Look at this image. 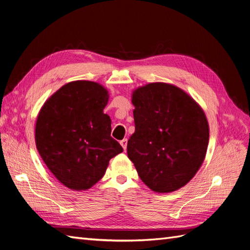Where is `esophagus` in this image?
<instances>
[{
  "label": "esophagus",
  "mask_w": 250,
  "mask_h": 250,
  "mask_svg": "<svg viewBox=\"0 0 250 250\" xmlns=\"http://www.w3.org/2000/svg\"><path fill=\"white\" fill-rule=\"evenodd\" d=\"M120 144H121V145H122L124 151H126V149H127V139H123L122 141L120 142Z\"/></svg>",
  "instance_id": "34e87169"
}]
</instances>
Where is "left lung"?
Returning <instances> with one entry per match:
<instances>
[{
    "mask_svg": "<svg viewBox=\"0 0 250 250\" xmlns=\"http://www.w3.org/2000/svg\"><path fill=\"white\" fill-rule=\"evenodd\" d=\"M135 131L127 154L151 190L169 193L190 181L206 157L208 124L203 110L183 89L149 83L132 95Z\"/></svg>",
    "mask_w": 250,
    "mask_h": 250,
    "instance_id": "1",
    "label": "left lung"
}]
</instances>
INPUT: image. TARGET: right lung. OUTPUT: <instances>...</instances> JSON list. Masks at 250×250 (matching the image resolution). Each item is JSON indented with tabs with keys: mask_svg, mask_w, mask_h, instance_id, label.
Returning a JSON list of instances; mask_svg holds the SVG:
<instances>
[{
	"mask_svg": "<svg viewBox=\"0 0 250 250\" xmlns=\"http://www.w3.org/2000/svg\"><path fill=\"white\" fill-rule=\"evenodd\" d=\"M108 92L92 81L60 87L37 117L35 142L54 176L72 190H87L99 181L110 158L123 151L110 137L111 121L103 109Z\"/></svg>",
	"mask_w": 250,
	"mask_h": 250,
	"instance_id": "1",
	"label": "right lung"
}]
</instances>
